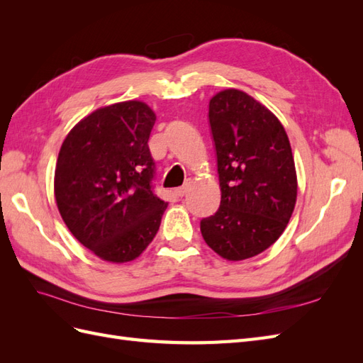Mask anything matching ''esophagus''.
<instances>
[{
	"mask_svg": "<svg viewBox=\"0 0 363 363\" xmlns=\"http://www.w3.org/2000/svg\"><path fill=\"white\" fill-rule=\"evenodd\" d=\"M191 184H192V180H186V183L183 184V186H180V188H177L175 189V194H177L179 196H184L186 194L189 192V188H191Z\"/></svg>",
	"mask_w": 363,
	"mask_h": 363,
	"instance_id": "34e87169",
	"label": "esophagus"
}]
</instances>
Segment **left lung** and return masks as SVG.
Returning <instances> with one entry per match:
<instances>
[{"label":"left lung","instance_id":"obj_1","mask_svg":"<svg viewBox=\"0 0 363 363\" xmlns=\"http://www.w3.org/2000/svg\"><path fill=\"white\" fill-rule=\"evenodd\" d=\"M221 204L201 219L206 244L227 260L269 248L286 228L296 201V172L286 131L248 94L218 92L208 103Z\"/></svg>","mask_w":363,"mask_h":363}]
</instances>
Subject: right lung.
<instances>
[{
    "instance_id": "1",
    "label": "right lung",
    "mask_w": 363,
    "mask_h": 363,
    "mask_svg": "<svg viewBox=\"0 0 363 363\" xmlns=\"http://www.w3.org/2000/svg\"><path fill=\"white\" fill-rule=\"evenodd\" d=\"M156 113L142 101L96 108L65 138L54 195L74 238L113 263L140 256L168 203L155 194L148 139Z\"/></svg>"
}]
</instances>
